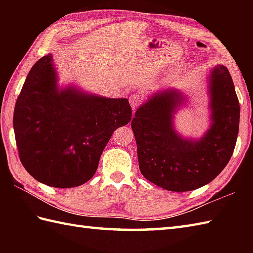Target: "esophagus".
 Segmentation results:
<instances>
[{"instance_id":"esophagus-1","label":"esophagus","mask_w":253,"mask_h":253,"mask_svg":"<svg viewBox=\"0 0 253 253\" xmlns=\"http://www.w3.org/2000/svg\"><path fill=\"white\" fill-rule=\"evenodd\" d=\"M129 102H130V105H131V107H132V110H136L139 105L142 104L143 98H142V96H141L140 94L133 93V94L130 95Z\"/></svg>"}]
</instances>
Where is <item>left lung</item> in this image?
<instances>
[{
	"label": "left lung",
	"mask_w": 253,
	"mask_h": 253,
	"mask_svg": "<svg viewBox=\"0 0 253 253\" xmlns=\"http://www.w3.org/2000/svg\"><path fill=\"white\" fill-rule=\"evenodd\" d=\"M211 127L199 140L174 129L173 117L184 102L175 89L151 96L137 110L131 128L144 178L169 191H190L209 184L232 158L239 130L240 106L228 69L217 65L209 78Z\"/></svg>",
	"instance_id": "1"
}]
</instances>
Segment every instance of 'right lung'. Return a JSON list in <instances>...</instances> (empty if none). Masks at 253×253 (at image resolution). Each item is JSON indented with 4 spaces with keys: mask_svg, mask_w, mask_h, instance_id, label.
Returning <instances> with one entry per match:
<instances>
[{
    "mask_svg": "<svg viewBox=\"0 0 253 253\" xmlns=\"http://www.w3.org/2000/svg\"><path fill=\"white\" fill-rule=\"evenodd\" d=\"M52 55L38 61L16 101L13 125L19 159L38 181L71 188L92 178L117 128L131 120L127 99L57 88Z\"/></svg>",
    "mask_w": 253,
    "mask_h": 253,
    "instance_id": "add662e5",
    "label": "right lung"
}]
</instances>
